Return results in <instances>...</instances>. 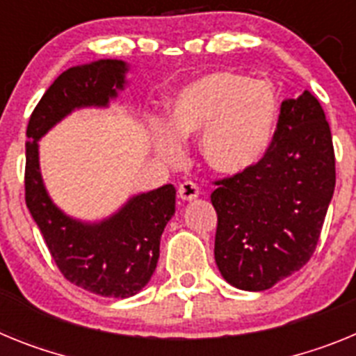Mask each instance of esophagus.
Instances as JSON below:
<instances>
[{
	"mask_svg": "<svg viewBox=\"0 0 356 356\" xmlns=\"http://www.w3.org/2000/svg\"><path fill=\"white\" fill-rule=\"evenodd\" d=\"M199 186L193 184L191 181L182 182L181 186H179V197H181L182 200H195L197 197H199Z\"/></svg>",
	"mask_w": 356,
	"mask_h": 356,
	"instance_id": "obj_1",
	"label": "esophagus"
}]
</instances>
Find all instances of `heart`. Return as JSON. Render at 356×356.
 Segmentation results:
<instances>
[{
  "mask_svg": "<svg viewBox=\"0 0 356 356\" xmlns=\"http://www.w3.org/2000/svg\"><path fill=\"white\" fill-rule=\"evenodd\" d=\"M280 120L276 89L236 71H211L166 100L165 125L152 127L154 152L168 165L184 157L182 141L199 134V154L213 172L240 175L268 152Z\"/></svg>",
  "mask_w": 356,
  "mask_h": 356,
  "instance_id": "heart-1",
  "label": "heart"
}]
</instances>
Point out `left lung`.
<instances>
[{
	"label": "left lung",
	"mask_w": 356,
	"mask_h": 356,
	"mask_svg": "<svg viewBox=\"0 0 356 356\" xmlns=\"http://www.w3.org/2000/svg\"><path fill=\"white\" fill-rule=\"evenodd\" d=\"M215 184V261L229 285L261 292L307 265L335 190L332 132L319 100L310 91L286 98L264 159Z\"/></svg>",
	"instance_id": "8db88e82"
}]
</instances>
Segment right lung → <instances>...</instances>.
<instances>
[{
  "label": "right lung",
  "mask_w": 356,
  "mask_h": 356,
  "mask_svg": "<svg viewBox=\"0 0 356 356\" xmlns=\"http://www.w3.org/2000/svg\"><path fill=\"white\" fill-rule=\"evenodd\" d=\"M129 64L100 58L73 66L42 95L26 129V208L58 270L73 285L104 298L125 299L147 285L159 259L161 234L175 215L172 184L132 195L118 211L88 222L66 215L51 200L39 165V141L73 111L107 109L127 86Z\"/></svg>",
  "instance_id": "obj_1"
}]
</instances>
